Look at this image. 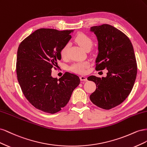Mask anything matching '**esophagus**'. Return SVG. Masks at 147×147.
I'll list each match as a JSON object with an SVG mask.
<instances>
[{
    "label": "esophagus",
    "mask_w": 147,
    "mask_h": 147,
    "mask_svg": "<svg viewBox=\"0 0 147 147\" xmlns=\"http://www.w3.org/2000/svg\"><path fill=\"white\" fill-rule=\"evenodd\" d=\"M81 81H87V77L85 76H81L80 77Z\"/></svg>",
    "instance_id": "esophagus-1"
}]
</instances>
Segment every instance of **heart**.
I'll return each mask as SVG.
<instances>
[{"instance_id":"obj_1","label":"heart","mask_w":147,"mask_h":147,"mask_svg":"<svg viewBox=\"0 0 147 147\" xmlns=\"http://www.w3.org/2000/svg\"><path fill=\"white\" fill-rule=\"evenodd\" d=\"M75 40L78 45L80 47L84 50H86L88 48H91L92 45V41L90 37L88 35L83 33H80L77 34L75 38ZM61 56L63 59H66L68 55V45H65L61 49L60 52ZM88 65L86 62H83V63H77L73 64L70 67V70L73 72L78 74H83L85 71V69Z\"/></svg>"}]
</instances>
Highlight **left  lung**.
<instances>
[{"label":"left lung","mask_w":147,"mask_h":147,"mask_svg":"<svg viewBox=\"0 0 147 147\" xmlns=\"http://www.w3.org/2000/svg\"><path fill=\"white\" fill-rule=\"evenodd\" d=\"M90 31L98 41L96 69L108 72L106 77H88L96 84L90 98L99 107L109 110L121 104L134 86L137 72L134 48L129 38L111 25L92 26Z\"/></svg>","instance_id":"1"}]
</instances>
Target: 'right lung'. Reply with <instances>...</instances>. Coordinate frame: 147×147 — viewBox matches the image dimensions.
Masks as SVG:
<instances>
[{
  "label": "right lung",
  "instance_id": "obj_1",
  "mask_svg": "<svg viewBox=\"0 0 147 147\" xmlns=\"http://www.w3.org/2000/svg\"><path fill=\"white\" fill-rule=\"evenodd\" d=\"M73 31L39 29L18 49L16 74L21 90L31 104L44 112L53 114L64 107L80 82L77 75L69 72L59 79L51 76V69L61 59V49Z\"/></svg>",
  "mask_w": 147,
  "mask_h": 147
}]
</instances>
